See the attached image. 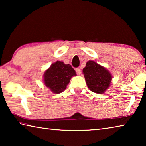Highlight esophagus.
Returning <instances> with one entry per match:
<instances>
[{"instance_id":"esophagus-1","label":"esophagus","mask_w":146,"mask_h":146,"mask_svg":"<svg viewBox=\"0 0 146 146\" xmlns=\"http://www.w3.org/2000/svg\"><path fill=\"white\" fill-rule=\"evenodd\" d=\"M76 73L78 74V75H80V74H81L80 69V68H76Z\"/></svg>"}]
</instances>
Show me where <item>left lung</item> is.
Listing matches in <instances>:
<instances>
[{
    "instance_id": "left-lung-1",
    "label": "left lung",
    "mask_w": 146,
    "mask_h": 146,
    "mask_svg": "<svg viewBox=\"0 0 146 146\" xmlns=\"http://www.w3.org/2000/svg\"><path fill=\"white\" fill-rule=\"evenodd\" d=\"M86 65L83 73L88 88L94 93H104L111 82V74L93 60H89Z\"/></svg>"
}]
</instances>
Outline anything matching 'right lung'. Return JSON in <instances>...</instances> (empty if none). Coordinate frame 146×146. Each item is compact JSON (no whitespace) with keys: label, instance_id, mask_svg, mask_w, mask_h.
I'll return each mask as SVG.
<instances>
[{"label":"right lung","instance_id":"obj_1","mask_svg":"<svg viewBox=\"0 0 146 146\" xmlns=\"http://www.w3.org/2000/svg\"><path fill=\"white\" fill-rule=\"evenodd\" d=\"M76 75L75 70L70 64L56 61L44 73V84L53 93H60L66 90L71 77Z\"/></svg>","mask_w":146,"mask_h":146}]
</instances>
